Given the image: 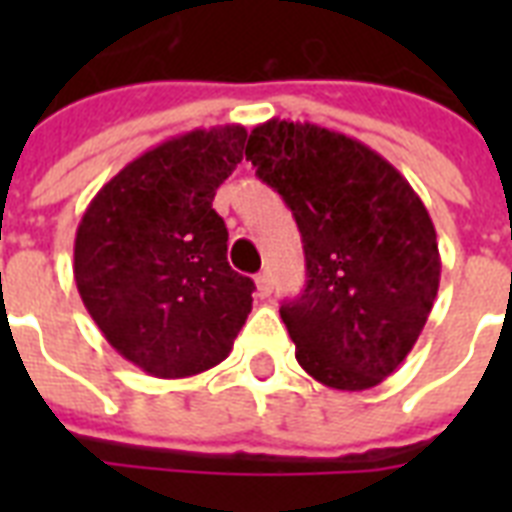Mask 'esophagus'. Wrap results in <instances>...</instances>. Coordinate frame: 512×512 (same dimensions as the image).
I'll list each match as a JSON object with an SVG mask.
<instances>
[{
	"label": "esophagus",
	"instance_id": "34e87169",
	"mask_svg": "<svg viewBox=\"0 0 512 512\" xmlns=\"http://www.w3.org/2000/svg\"><path fill=\"white\" fill-rule=\"evenodd\" d=\"M257 295L260 297H271L273 292V279H271V273L263 271V273H257Z\"/></svg>",
	"mask_w": 512,
	"mask_h": 512
}]
</instances>
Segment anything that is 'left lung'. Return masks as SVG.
Wrapping results in <instances>:
<instances>
[{"label":"left lung","mask_w":512,"mask_h":512,"mask_svg":"<svg viewBox=\"0 0 512 512\" xmlns=\"http://www.w3.org/2000/svg\"><path fill=\"white\" fill-rule=\"evenodd\" d=\"M244 154L303 236L305 289L279 308L297 361L327 388L380 385L436 300L441 257L428 209L377 151L316 124H257Z\"/></svg>","instance_id":"obj_1"}]
</instances>
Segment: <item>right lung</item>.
<instances>
[{"label":"right lung","instance_id":"obj_1","mask_svg":"<svg viewBox=\"0 0 512 512\" xmlns=\"http://www.w3.org/2000/svg\"><path fill=\"white\" fill-rule=\"evenodd\" d=\"M244 143L241 124L164 140L111 177L76 228L84 308L151 377L217 366L252 311L255 281L228 265V228L212 209Z\"/></svg>","mask_w":512,"mask_h":512}]
</instances>
